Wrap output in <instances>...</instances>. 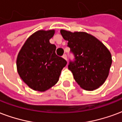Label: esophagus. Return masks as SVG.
<instances>
[{"instance_id": "34e87169", "label": "esophagus", "mask_w": 122, "mask_h": 122, "mask_svg": "<svg viewBox=\"0 0 122 122\" xmlns=\"http://www.w3.org/2000/svg\"><path fill=\"white\" fill-rule=\"evenodd\" d=\"M62 57L64 58V59L66 60H67V55H66V54H64V55H63V56H62Z\"/></svg>"}]
</instances>
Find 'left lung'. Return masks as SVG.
<instances>
[{
  "instance_id": "left-lung-1",
  "label": "left lung",
  "mask_w": 122,
  "mask_h": 122,
  "mask_svg": "<svg viewBox=\"0 0 122 122\" xmlns=\"http://www.w3.org/2000/svg\"><path fill=\"white\" fill-rule=\"evenodd\" d=\"M60 33L75 56L68 69L77 84L92 91L101 86L108 77L112 64L110 51L96 38L84 32L61 30Z\"/></svg>"
}]
</instances>
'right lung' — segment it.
Returning <instances> with one entry per match:
<instances>
[{"instance_id": "obj_1", "label": "right lung", "mask_w": 122, "mask_h": 122, "mask_svg": "<svg viewBox=\"0 0 122 122\" xmlns=\"http://www.w3.org/2000/svg\"><path fill=\"white\" fill-rule=\"evenodd\" d=\"M55 30H38L26 40L17 58V69L30 88L46 91L57 83L66 60L56 55V46L49 42Z\"/></svg>"}]
</instances>
